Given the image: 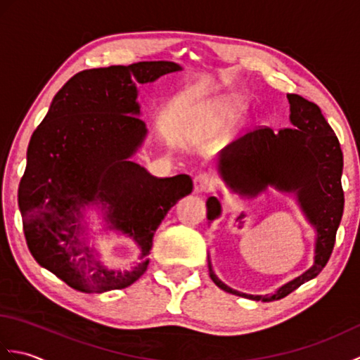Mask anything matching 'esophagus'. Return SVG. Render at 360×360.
<instances>
[{
    "label": "esophagus",
    "mask_w": 360,
    "mask_h": 360,
    "mask_svg": "<svg viewBox=\"0 0 360 360\" xmlns=\"http://www.w3.org/2000/svg\"><path fill=\"white\" fill-rule=\"evenodd\" d=\"M193 186H195V192H196V193L209 192V190L213 187L212 176L207 174V173L196 174V176H195V181H193Z\"/></svg>",
    "instance_id": "1"
}]
</instances>
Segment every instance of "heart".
Wrapping results in <instances>:
<instances>
[{
  "mask_svg": "<svg viewBox=\"0 0 360 360\" xmlns=\"http://www.w3.org/2000/svg\"><path fill=\"white\" fill-rule=\"evenodd\" d=\"M221 108L226 110V111H229V112H235V111H238V110H240V103L231 102V101H227V102H221Z\"/></svg>",
  "mask_w": 360,
  "mask_h": 360,
  "instance_id": "heart-1",
  "label": "heart"
}]
</instances>
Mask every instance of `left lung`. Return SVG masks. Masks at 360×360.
<instances>
[{
    "mask_svg": "<svg viewBox=\"0 0 360 360\" xmlns=\"http://www.w3.org/2000/svg\"><path fill=\"white\" fill-rule=\"evenodd\" d=\"M286 97L292 128L280 129L278 133L271 128H258L227 145L217 160L219 178L231 192L243 198H255L267 187H274L281 193L292 195L316 231L314 263L274 294L252 295L227 286L213 272L209 257L210 278L219 289L255 302L280 300L317 277L331 257L345 202L340 182L343 155L339 139L316 103L297 94ZM205 205L209 223L219 218L221 202L217 196H210Z\"/></svg>",
    "mask_w": 360,
    "mask_h": 360,
    "instance_id": "8db88e82",
    "label": "left lung"
}]
</instances>
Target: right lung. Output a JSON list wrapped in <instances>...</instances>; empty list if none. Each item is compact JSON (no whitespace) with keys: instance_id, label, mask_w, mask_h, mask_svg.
Instances as JSON below:
<instances>
[{"instance_id":"add662e5","label":"right lung","mask_w":360,"mask_h":360,"mask_svg":"<svg viewBox=\"0 0 360 360\" xmlns=\"http://www.w3.org/2000/svg\"><path fill=\"white\" fill-rule=\"evenodd\" d=\"M181 70L139 62L75 74L30 137L18 187L22 231L35 262L72 289L102 294L133 285L167 212L192 193L188 174L156 178L131 159L147 137L137 85ZM89 207L101 209L104 230L136 243L139 264L124 271L105 264L89 243Z\"/></svg>"}]
</instances>
